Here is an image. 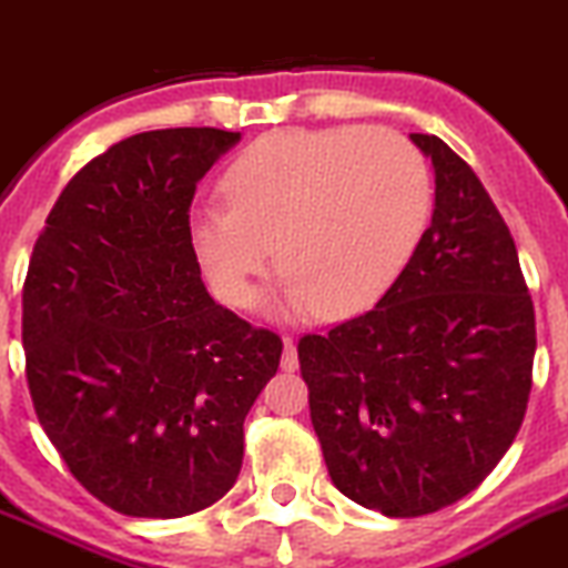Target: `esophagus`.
<instances>
[{
    "label": "esophagus",
    "instance_id": "1",
    "mask_svg": "<svg viewBox=\"0 0 568 568\" xmlns=\"http://www.w3.org/2000/svg\"><path fill=\"white\" fill-rule=\"evenodd\" d=\"M280 367H283L285 373H294V369L300 367V362H296L294 336H285L283 338V358H280Z\"/></svg>",
    "mask_w": 568,
    "mask_h": 568
}]
</instances>
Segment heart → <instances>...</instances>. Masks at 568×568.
<instances>
[{"label": "heart", "mask_w": 568, "mask_h": 568, "mask_svg": "<svg viewBox=\"0 0 568 568\" xmlns=\"http://www.w3.org/2000/svg\"><path fill=\"white\" fill-rule=\"evenodd\" d=\"M230 204L190 212V246L212 291L248 305L274 263L288 311L347 320L373 308L415 257L432 221L423 153L389 129L277 131L224 176Z\"/></svg>", "instance_id": "heart-1"}]
</instances>
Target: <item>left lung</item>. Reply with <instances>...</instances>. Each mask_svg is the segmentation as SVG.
<instances>
[{
	"mask_svg": "<svg viewBox=\"0 0 568 568\" xmlns=\"http://www.w3.org/2000/svg\"><path fill=\"white\" fill-rule=\"evenodd\" d=\"M434 215L373 311L296 344L333 485L367 510L415 518L485 481L521 428L535 308L510 230L439 136Z\"/></svg>",
	"mask_w": 568,
	"mask_h": 568,
	"instance_id": "8db88e82",
	"label": "left lung"
}]
</instances>
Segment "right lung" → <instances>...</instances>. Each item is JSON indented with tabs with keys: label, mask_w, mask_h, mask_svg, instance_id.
I'll list each match as a JSON object with an SVG mask.
<instances>
[{
	"label": "right lung",
	"mask_w": 568,
	"mask_h": 568,
	"mask_svg": "<svg viewBox=\"0 0 568 568\" xmlns=\"http://www.w3.org/2000/svg\"><path fill=\"white\" fill-rule=\"evenodd\" d=\"M241 131H142L69 179L21 291L30 397L94 499L136 518L215 505L283 338L206 294L190 246L195 184Z\"/></svg>",
	"instance_id": "1"
}]
</instances>
